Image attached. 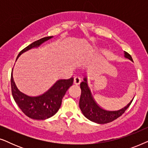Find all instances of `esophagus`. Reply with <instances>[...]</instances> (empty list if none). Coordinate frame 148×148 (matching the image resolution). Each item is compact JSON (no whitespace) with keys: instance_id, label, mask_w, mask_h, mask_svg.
I'll list each match as a JSON object with an SVG mask.
<instances>
[{"instance_id":"obj_1","label":"esophagus","mask_w":148,"mask_h":148,"mask_svg":"<svg viewBox=\"0 0 148 148\" xmlns=\"http://www.w3.org/2000/svg\"><path fill=\"white\" fill-rule=\"evenodd\" d=\"M81 83V77L79 76L75 77L74 78V84L75 85H79Z\"/></svg>"}]
</instances>
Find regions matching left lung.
Listing matches in <instances>:
<instances>
[{
  "mask_svg": "<svg viewBox=\"0 0 148 148\" xmlns=\"http://www.w3.org/2000/svg\"><path fill=\"white\" fill-rule=\"evenodd\" d=\"M125 57L129 58L133 61L131 56L127 52H125ZM80 88L82 94L79 100V108L83 114L87 119L98 124H105L112 121L121 116L125 110L130 106L133 100L125 106L124 108L116 110H108L101 108L94 100L91 94L90 90L88 86L87 78L85 77L84 81L81 83Z\"/></svg>",
  "mask_w": 148,
  "mask_h": 148,
  "instance_id": "obj_1",
  "label": "left lung"
}]
</instances>
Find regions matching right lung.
I'll return each instance as SVG.
<instances>
[{"instance_id":"right-lung-1","label":"right lung","mask_w":148,"mask_h":148,"mask_svg":"<svg viewBox=\"0 0 148 148\" xmlns=\"http://www.w3.org/2000/svg\"><path fill=\"white\" fill-rule=\"evenodd\" d=\"M52 38V36H48L29 44L19 52L17 59L23 52L31 48L38 47ZM73 83V77L69 79H59L44 94L38 96H29L18 90L13 80V70L11 73V92L14 100L26 116L36 120H45L57 112L61 105L62 98Z\"/></svg>"}]
</instances>
